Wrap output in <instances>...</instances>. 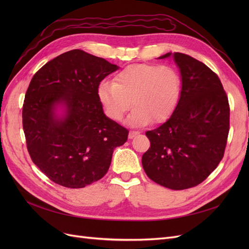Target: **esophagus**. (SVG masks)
Wrapping results in <instances>:
<instances>
[{
    "mask_svg": "<svg viewBox=\"0 0 249 249\" xmlns=\"http://www.w3.org/2000/svg\"><path fill=\"white\" fill-rule=\"evenodd\" d=\"M139 134V132L138 131H130V133H129V138H134L135 136H136V135H138Z\"/></svg>",
    "mask_w": 249,
    "mask_h": 249,
    "instance_id": "1",
    "label": "esophagus"
}]
</instances>
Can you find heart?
Returning <instances> with one entry per match:
<instances>
[{"label": "heart", "instance_id": "obj_1", "mask_svg": "<svg viewBox=\"0 0 249 249\" xmlns=\"http://www.w3.org/2000/svg\"><path fill=\"white\" fill-rule=\"evenodd\" d=\"M182 80L176 69L168 65L131 64L119 71L114 82L105 81L97 95L106 114L122 120L132 105L127 118L132 125L162 124L175 112L180 96Z\"/></svg>", "mask_w": 249, "mask_h": 249}]
</instances>
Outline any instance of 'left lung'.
<instances>
[{
	"label": "left lung",
	"mask_w": 249,
	"mask_h": 249,
	"mask_svg": "<svg viewBox=\"0 0 249 249\" xmlns=\"http://www.w3.org/2000/svg\"><path fill=\"white\" fill-rule=\"evenodd\" d=\"M172 56L182 76L179 101L166 123L145 133L150 146L142 156V166L155 183L184 190L202 183L223 158L230 105L212 70L183 53Z\"/></svg>",
	"instance_id": "obj_1"
}]
</instances>
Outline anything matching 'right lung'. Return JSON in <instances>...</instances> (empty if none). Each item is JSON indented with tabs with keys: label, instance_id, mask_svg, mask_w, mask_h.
Segmentation results:
<instances>
[{
	"label": "right lung",
	"instance_id": "add662e5",
	"mask_svg": "<svg viewBox=\"0 0 249 249\" xmlns=\"http://www.w3.org/2000/svg\"><path fill=\"white\" fill-rule=\"evenodd\" d=\"M117 65L81 50L54 58L37 71L22 105V127L34 164L53 182L83 188L106 175L113 150L129 131L108 118L97 95ZM67 108L57 119L54 108Z\"/></svg>",
	"mask_w": 249,
	"mask_h": 249
}]
</instances>
